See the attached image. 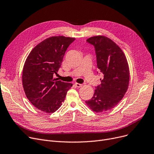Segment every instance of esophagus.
Listing matches in <instances>:
<instances>
[{
  "mask_svg": "<svg viewBox=\"0 0 154 154\" xmlns=\"http://www.w3.org/2000/svg\"><path fill=\"white\" fill-rule=\"evenodd\" d=\"M75 85L77 87H81L82 86V84H79V83H75Z\"/></svg>",
  "mask_w": 154,
  "mask_h": 154,
  "instance_id": "esophagus-1",
  "label": "esophagus"
}]
</instances>
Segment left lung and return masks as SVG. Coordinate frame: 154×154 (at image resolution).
<instances>
[{"mask_svg":"<svg viewBox=\"0 0 154 154\" xmlns=\"http://www.w3.org/2000/svg\"><path fill=\"white\" fill-rule=\"evenodd\" d=\"M87 42L94 45L97 66L103 75L101 84L95 87L92 98L85 101L93 111L102 112L111 110L122 99L129 83V69L121 48L105 36H95Z\"/></svg>","mask_w":154,"mask_h":154,"instance_id":"8db88e82","label":"left lung"}]
</instances>
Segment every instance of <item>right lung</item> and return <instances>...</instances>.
<instances>
[{"label": "right lung", "mask_w": 154, "mask_h": 154, "mask_svg": "<svg viewBox=\"0 0 154 154\" xmlns=\"http://www.w3.org/2000/svg\"><path fill=\"white\" fill-rule=\"evenodd\" d=\"M74 38L51 37L37 45L24 64L22 84L27 99L37 109L53 113L63 102L71 83L54 78L61 67L69 46Z\"/></svg>", "instance_id": "obj_1"}]
</instances>
